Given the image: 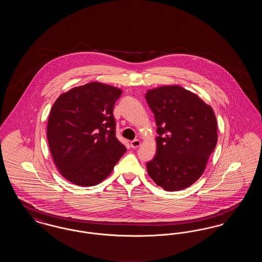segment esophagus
I'll use <instances>...</instances> for the list:
<instances>
[{"label":"esophagus","mask_w":262,"mask_h":262,"mask_svg":"<svg viewBox=\"0 0 262 262\" xmlns=\"http://www.w3.org/2000/svg\"><path fill=\"white\" fill-rule=\"evenodd\" d=\"M140 145H141V141H140L139 139H135V140L130 141V146H132L133 148H137V147H139Z\"/></svg>","instance_id":"34e87169"}]
</instances>
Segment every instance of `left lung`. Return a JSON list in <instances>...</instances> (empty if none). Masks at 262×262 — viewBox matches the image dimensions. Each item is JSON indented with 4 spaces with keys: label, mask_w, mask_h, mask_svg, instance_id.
Instances as JSON below:
<instances>
[{
    "label": "left lung",
    "mask_w": 262,
    "mask_h": 262,
    "mask_svg": "<svg viewBox=\"0 0 262 262\" xmlns=\"http://www.w3.org/2000/svg\"><path fill=\"white\" fill-rule=\"evenodd\" d=\"M146 102L157 125L156 155L146 163L154 183L167 191L191 186L203 174L217 143L211 107L178 85L148 90Z\"/></svg>",
    "instance_id": "left-lung-1"
}]
</instances>
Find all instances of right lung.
I'll list each match as a JSON object with an SVG mask.
<instances>
[{
  "label": "right lung",
  "instance_id": "add662e5",
  "mask_svg": "<svg viewBox=\"0 0 262 262\" xmlns=\"http://www.w3.org/2000/svg\"><path fill=\"white\" fill-rule=\"evenodd\" d=\"M123 91L89 82L61 94L51 109L47 137L56 167L69 182L95 186L126 148L116 137L114 105Z\"/></svg>",
  "mask_w": 262,
  "mask_h": 262
}]
</instances>
